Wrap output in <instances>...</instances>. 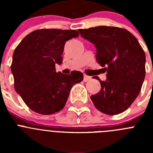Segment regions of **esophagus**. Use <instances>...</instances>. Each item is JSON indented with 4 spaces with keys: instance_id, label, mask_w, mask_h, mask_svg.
<instances>
[{
    "instance_id": "1",
    "label": "esophagus",
    "mask_w": 153,
    "mask_h": 153,
    "mask_svg": "<svg viewBox=\"0 0 153 153\" xmlns=\"http://www.w3.org/2000/svg\"><path fill=\"white\" fill-rule=\"evenodd\" d=\"M90 79H91V76H89L87 75H84V76H83V81L84 82H87V81L90 80Z\"/></svg>"
}]
</instances>
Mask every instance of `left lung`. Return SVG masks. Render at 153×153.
Returning a JSON list of instances; mask_svg holds the SVG:
<instances>
[{
    "instance_id": "8db88e82",
    "label": "left lung",
    "mask_w": 153,
    "mask_h": 153,
    "mask_svg": "<svg viewBox=\"0 0 153 153\" xmlns=\"http://www.w3.org/2000/svg\"><path fill=\"white\" fill-rule=\"evenodd\" d=\"M82 37L97 48L96 60L106 67V81L90 97L95 107L107 115L126 110L138 97L146 75V55L134 35L124 28L98 26L79 29Z\"/></svg>"
}]
</instances>
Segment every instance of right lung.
I'll list each match as a JSON object with an SVG mask.
<instances>
[{
  "instance_id": "right-lung-1",
  "label": "right lung",
  "mask_w": 153,
  "mask_h": 153,
  "mask_svg": "<svg viewBox=\"0 0 153 153\" xmlns=\"http://www.w3.org/2000/svg\"><path fill=\"white\" fill-rule=\"evenodd\" d=\"M78 35L74 30H36L14 50L10 67L14 89L35 113L51 115L60 111L72 86L83 79L79 71L67 75L55 70V63H62L65 43Z\"/></svg>"
}]
</instances>
